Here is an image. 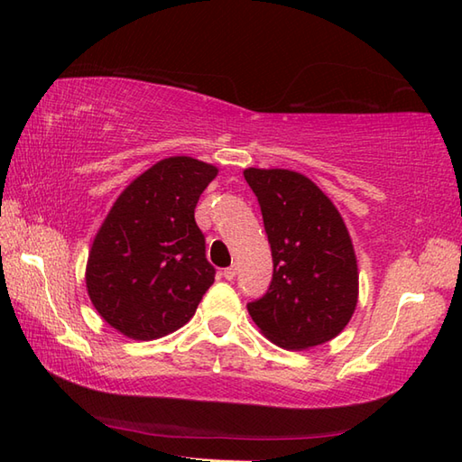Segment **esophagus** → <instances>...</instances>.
I'll use <instances>...</instances> for the list:
<instances>
[{
  "instance_id": "obj_1",
  "label": "esophagus",
  "mask_w": 462,
  "mask_h": 462,
  "mask_svg": "<svg viewBox=\"0 0 462 462\" xmlns=\"http://www.w3.org/2000/svg\"><path fill=\"white\" fill-rule=\"evenodd\" d=\"M222 276H224L226 280H234V278H236V266L224 268V270H222Z\"/></svg>"
}]
</instances>
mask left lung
<instances>
[{
	"instance_id": "obj_1",
	"label": "left lung",
	"mask_w": 462,
	"mask_h": 462,
	"mask_svg": "<svg viewBox=\"0 0 462 462\" xmlns=\"http://www.w3.org/2000/svg\"><path fill=\"white\" fill-rule=\"evenodd\" d=\"M260 204L273 273L248 303L260 331L276 346L308 349L333 339L357 306V260L331 200L300 172L248 169Z\"/></svg>"
}]
</instances>
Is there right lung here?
Here are the masks:
<instances>
[{
    "instance_id": "1",
    "label": "right lung",
    "mask_w": 462,
    "mask_h": 462,
    "mask_svg": "<svg viewBox=\"0 0 462 462\" xmlns=\"http://www.w3.org/2000/svg\"><path fill=\"white\" fill-rule=\"evenodd\" d=\"M216 172L190 156L164 159L126 186L105 218L87 262V290L125 336H169L212 286L216 270L194 208Z\"/></svg>"
}]
</instances>
